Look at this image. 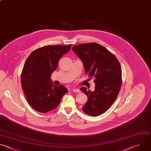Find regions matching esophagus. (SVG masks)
<instances>
[{"instance_id": "obj_1", "label": "esophagus", "mask_w": 151, "mask_h": 151, "mask_svg": "<svg viewBox=\"0 0 151 151\" xmlns=\"http://www.w3.org/2000/svg\"><path fill=\"white\" fill-rule=\"evenodd\" d=\"M73 91L74 93H80V90L78 88H73Z\"/></svg>"}]
</instances>
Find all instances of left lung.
I'll list each match as a JSON object with an SVG mask.
<instances>
[{"label": "left lung", "instance_id": "1", "mask_svg": "<svg viewBox=\"0 0 151 151\" xmlns=\"http://www.w3.org/2000/svg\"><path fill=\"white\" fill-rule=\"evenodd\" d=\"M73 51L83 63L89 78L94 77L95 89L80 88L88 100L82 110L88 115L97 116L107 111L116 99L122 86V69L114 54L95 42L73 46Z\"/></svg>", "mask_w": 151, "mask_h": 151}]
</instances>
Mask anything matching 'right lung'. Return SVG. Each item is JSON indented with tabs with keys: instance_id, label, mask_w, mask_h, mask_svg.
<instances>
[{
	"instance_id": "right-lung-1",
	"label": "right lung",
	"mask_w": 151,
	"mask_h": 151,
	"mask_svg": "<svg viewBox=\"0 0 151 151\" xmlns=\"http://www.w3.org/2000/svg\"><path fill=\"white\" fill-rule=\"evenodd\" d=\"M68 45H47L32 51L27 59L21 73V85L29 105L45 113L54 110L68 90L52 84L51 76L59 60L71 49Z\"/></svg>"
}]
</instances>
